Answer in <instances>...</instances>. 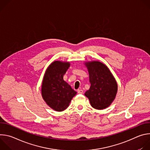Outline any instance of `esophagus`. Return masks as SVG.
<instances>
[{"label":"esophagus","mask_w":150,"mask_h":150,"mask_svg":"<svg viewBox=\"0 0 150 150\" xmlns=\"http://www.w3.org/2000/svg\"><path fill=\"white\" fill-rule=\"evenodd\" d=\"M77 92L78 94H82L83 93V90H81V89H78L77 90Z\"/></svg>","instance_id":"esophagus-1"}]
</instances>
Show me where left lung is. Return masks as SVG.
Here are the masks:
<instances>
[{"label": "left lung", "instance_id": "8db88e82", "mask_svg": "<svg viewBox=\"0 0 150 150\" xmlns=\"http://www.w3.org/2000/svg\"><path fill=\"white\" fill-rule=\"evenodd\" d=\"M85 65L87 68L91 83L85 96L93 108L102 110L108 108L117 92V83L114 76L108 67L99 61L85 62Z\"/></svg>", "mask_w": 150, "mask_h": 150}]
</instances>
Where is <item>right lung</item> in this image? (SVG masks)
Masks as SVG:
<instances>
[{
	"instance_id": "obj_1",
	"label": "right lung",
	"mask_w": 150,
	"mask_h": 150,
	"mask_svg": "<svg viewBox=\"0 0 150 150\" xmlns=\"http://www.w3.org/2000/svg\"><path fill=\"white\" fill-rule=\"evenodd\" d=\"M70 67L69 62L54 61L47 68L41 85V96L50 108L57 112L65 110L76 94L63 75Z\"/></svg>"
}]
</instances>
